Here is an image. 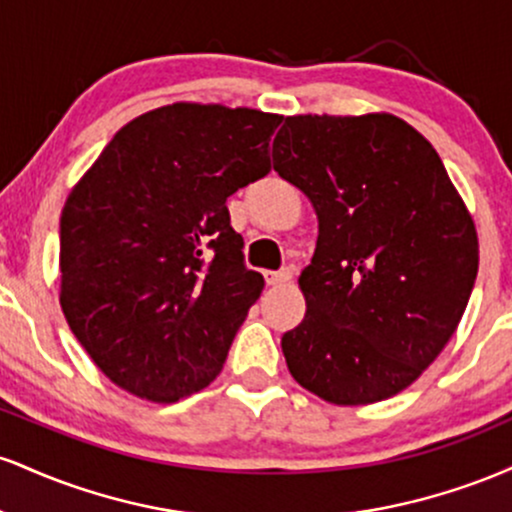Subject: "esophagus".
Segmentation results:
<instances>
[{
	"label": "esophagus",
	"mask_w": 512,
	"mask_h": 512,
	"mask_svg": "<svg viewBox=\"0 0 512 512\" xmlns=\"http://www.w3.org/2000/svg\"><path fill=\"white\" fill-rule=\"evenodd\" d=\"M291 279V269L284 267L279 269V272H264V281H267L269 286H279V284H286V281Z\"/></svg>",
	"instance_id": "esophagus-1"
}]
</instances>
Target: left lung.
Wrapping results in <instances>:
<instances>
[{"instance_id": "1", "label": "left lung", "mask_w": 512, "mask_h": 512, "mask_svg": "<svg viewBox=\"0 0 512 512\" xmlns=\"http://www.w3.org/2000/svg\"><path fill=\"white\" fill-rule=\"evenodd\" d=\"M272 156L320 221L286 366L332 404L397 395L448 344L477 279V231L448 170L395 115L286 117Z\"/></svg>"}]
</instances>
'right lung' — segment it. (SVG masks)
<instances>
[{
	"mask_svg": "<svg viewBox=\"0 0 512 512\" xmlns=\"http://www.w3.org/2000/svg\"><path fill=\"white\" fill-rule=\"evenodd\" d=\"M281 120L223 105L151 110L115 134L67 197L60 303L122 390L178 402L221 373L264 289L226 199L272 170Z\"/></svg>",
	"mask_w": 512,
	"mask_h": 512,
	"instance_id": "right-lung-1",
	"label": "right lung"
}]
</instances>
